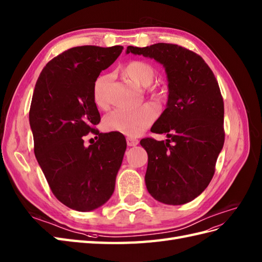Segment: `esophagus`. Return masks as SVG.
<instances>
[{"mask_svg":"<svg viewBox=\"0 0 262 262\" xmlns=\"http://www.w3.org/2000/svg\"><path fill=\"white\" fill-rule=\"evenodd\" d=\"M126 143L129 146H136L139 143V140L135 138H126Z\"/></svg>","mask_w":262,"mask_h":262,"instance_id":"esophagus-1","label":"esophagus"}]
</instances>
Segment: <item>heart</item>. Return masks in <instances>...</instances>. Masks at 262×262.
Returning <instances> with one entry per match:
<instances>
[{
  "label": "heart",
  "instance_id": "heart-1",
  "mask_svg": "<svg viewBox=\"0 0 262 262\" xmlns=\"http://www.w3.org/2000/svg\"><path fill=\"white\" fill-rule=\"evenodd\" d=\"M123 72L133 82L141 86H149L155 81L156 70L150 63L135 60L127 63ZM109 75H100L93 84V99L98 106H104L107 102L106 88ZM150 92L157 98H161L163 93L157 89H150ZM158 111L155 106L144 104L133 110H114L104 118L103 125L107 131L122 133L129 137L141 135L157 119Z\"/></svg>",
  "mask_w": 262,
  "mask_h": 262
}]
</instances>
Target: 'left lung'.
<instances>
[{"label": "left lung", "mask_w": 262, "mask_h": 262, "mask_svg": "<svg viewBox=\"0 0 262 262\" xmlns=\"http://www.w3.org/2000/svg\"><path fill=\"white\" fill-rule=\"evenodd\" d=\"M126 53L155 59L167 72V109L151 132L164 133L168 139L140 141L148 153L144 179L156 200L184 205L208 187L225 143V106L218 81L199 54L177 44L127 47Z\"/></svg>", "instance_id": "1"}]
</instances>
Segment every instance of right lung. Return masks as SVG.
Returning <instances> with one entry per match:
<instances>
[{
    "mask_svg": "<svg viewBox=\"0 0 262 262\" xmlns=\"http://www.w3.org/2000/svg\"><path fill=\"white\" fill-rule=\"evenodd\" d=\"M123 47L69 49L44 67L36 81L29 119L34 153L50 189L63 205L86 212L110 199L126 142L122 135L100 133L93 84ZM91 132L98 141L85 147Z\"/></svg>",
    "mask_w": 262,
    "mask_h": 262,
    "instance_id": "1",
    "label": "right lung"
}]
</instances>
